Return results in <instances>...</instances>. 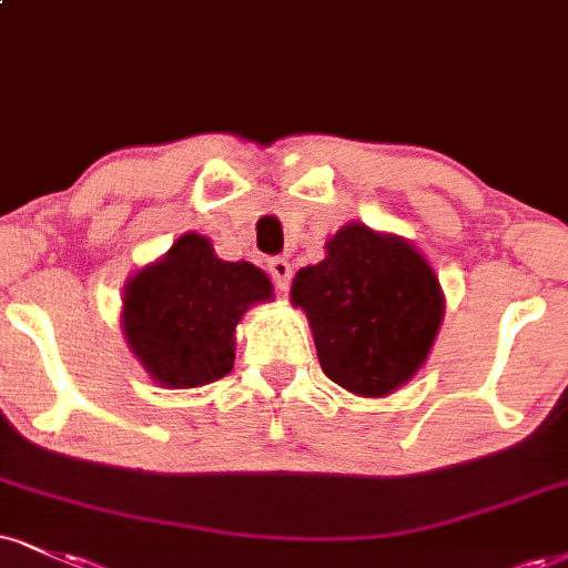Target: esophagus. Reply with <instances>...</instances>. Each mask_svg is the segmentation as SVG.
Segmentation results:
<instances>
[{"mask_svg":"<svg viewBox=\"0 0 568 568\" xmlns=\"http://www.w3.org/2000/svg\"><path fill=\"white\" fill-rule=\"evenodd\" d=\"M266 272H270V277H272V283H275V288L288 291L291 277H293V266L285 262V258H280V256L270 258V262H266Z\"/></svg>","mask_w":568,"mask_h":568,"instance_id":"1","label":"esophagus"}]
</instances>
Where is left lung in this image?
<instances>
[{"label":"left lung","mask_w":568,"mask_h":568,"mask_svg":"<svg viewBox=\"0 0 568 568\" xmlns=\"http://www.w3.org/2000/svg\"><path fill=\"white\" fill-rule=\"evenodd\" d=\"M327 256L293 280L291 302L306 312L320 365L338 386L384 396L426 362L442 325L439 277L402 237L346 224Z\"/></svg>","instance_id":"obj_1"}]
</instances>
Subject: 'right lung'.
Instances as JSON below:
<instances>
[{
	"mask_svg": "<svg viewBox=\"0 0 568 568\" xmlns=\"http://www.w3.org/2000/svg\"><path fill=\"white\" fill-rule=\"evenodd\" d=\"M272 283L248 262H222L187 232L169 254L136 272L124 291V333L145 371L169 388H195L232 371V333Z\"/></svg>",
	"mask_w": 568,
	"mask_h": 568,
	"instance_id": "obj_1",
	"label": "right lung"
}]
</instances>
